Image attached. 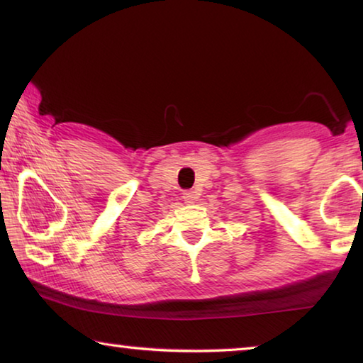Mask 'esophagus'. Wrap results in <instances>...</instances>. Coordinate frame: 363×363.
<instances>
[{
	"label": "esophagus",
	"instance_id": "esophagus-1",
	"mask_svg": "<svg viewBox=\"0 0 363 363\" xmlns=\"http://www.w3.org/2000/svg\"><path fill=\"white\" fill-rule=\"evenodd\" d=\"M182 199H184V201H186V203L190 205V203H194L196 196H195L194 190H184V192H182Z\"/></svg>",
	"mask_w": 363,
	"mask_h": 363
}]
</instances>
